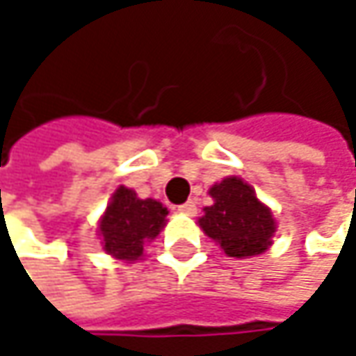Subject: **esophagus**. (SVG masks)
Wrapping results in <instances>:
<instances>
[{
    "instance_id": "esophagus-1",
    "label": "esophagus",
    "mask_w": 356,
    "mask_h": 356,
    "mask_svg": "<svg viewBox=\"0 0 356 356\" xmlns=\"http://www.w3.org/2000/svg\"><path fill=\"white\" fill-rule=\"evenodd\" d=\"M179 212H183V214H189V216H193L195 212H197V204H195V200H187L185 204H181L177 208Z\"/></svg>"
}]
</instances>
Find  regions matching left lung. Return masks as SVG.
<instances>
[{
    "label": "left lung",
    "instance_id": "obj_1",
    "mask_svg": "<svg viewBox=\"0 0 356 356\" xmlns=\"http://www.w3.org/2000/svg\"><path fill=\"white\" fill-rule=\"evenodd\" d=\"M214 204L204 208L200 225L231 257H248L272 243V212L255 197L243 179L229 177L210 189Z\"/></svg>",
    "mask_w": 356,
    "mask_h": 356
}]
</instances>
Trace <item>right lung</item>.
Listing matches in <instances>:
<instances>
[{
	"label": "right lung",
	"mask_w": 356,
	"mask_h": 356,
	"mask_svg": "<svg viewBox=\"0 0 356 356\" xmlns=\"http://www.w3.org/2000/svg\"><path fill=\"white\" fill-rule=\"evenodd\" d=\"M167 214L161 202L140 200L136 191L121 185L101 220L103 248L119 259H138L144 251V241L154 239L165 227Z\"/></svg>",
	"instance_id": "right-lung-1"
}]
</instances>
